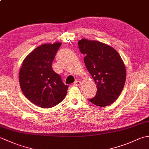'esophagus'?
<instances>
[{"label": "esophagus", "mask_w": 149, "mask_h": 149, "mask_svg": "<svg viewBox=\"0 0 149 149\" xmlns=\"http://www.w3.org/2000/svg\"><path fill=\"white\" fill-rule=\"evenodd\" d=\"M81 81H76L74 84H73V85H74V86H79L80 85H81Z\"/></svg>", "instance_id": "esophagus-1"}]
</instances>
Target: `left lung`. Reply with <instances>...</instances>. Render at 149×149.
<instances>
[{
	"mask_svg": "<svg viewBox=\"0 0 149 149\" xmlns=\"http://www.w3.org/2000/svg\"><path fill=\"white\" fill-rule=\"evenodd\" d=\"M79 48L85 54L84 61L97 85V92L90 102L107 106L118 99L124 86L126 70L121 57L113 47L95 40L82 39Z\"/></svg>",
	"mask_w": 149,
	"mask_h": 149,
	"instance_id": "8db88e82",
	"label": "left lung"
}]
</instances>
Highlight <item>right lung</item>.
Listing matches in <instances>:
<instances>
[{
    "label": "right lung",
    "instance_id": "add662e5",
    "mask_svg": "<svg viewBox=\"0 0 149 149\" xmlns=\"http://www.w3.org/2000/svg\"><path fill=\"white\" fill-rule=\"evenodd\" d=\"M61 43L43 44L28 55L19 72L22 92L28 100L43 108L56 106L64 99L68 86L52 68Z\"/></svg>",
    "mask_w": 149,
    "mask_h": 149
}]
</instances>
